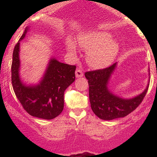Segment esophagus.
<instances>
[{
	"label": "esophagus",
	"mask_w": 157,
	"mask_h": 157,
	"mask_svg": "<svg viewBox=\"0 0 157 157\" xmlns=\"http://www.w3.org/2000/svg\"><path fill=\"white\" fill-rule=\"evenodd\" d=\"M75 75H76L77 77H81L83 76V73H82V70H80V68H77L75 71Z\"/></svg>",
	"instance_id": "obj_1"
}]
</instances>
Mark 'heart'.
<instances>
[{
	"instance_id": "b5f03b06",
	"label": "heart",
	"mask_w": 157,
	"mask_h": 157,
	"mask_svg": "<svg viewBox=\"0 0 157 157\" xmlns=\"http://www.w3.org/2000/svg\"><path fill=\"white\" fill-rule=\"evenodd\" d=\"M77 44L88 49L87 60L94 68H101L111 64L118 53L119 46L112 36L105 32H91L79 36ZM66 49L71 55L77 54L76 44L71 39L66 42Z\"/></svg>"
}]
</instances>
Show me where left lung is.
I'll return each instance as SVG.
<instances>
[{
    "label": "left lung",
    "instance_id": "left-lung-1",
    "mask_svg": "<svg viewBox=\"0 0 157 157\" xmlns=\"http://www.w3.org/2000/svg\"><path fill=\"white\" fill-rule=\"evenodd\" d=\"M117 65V63H115L103 69L85 73L89 85L91 109L99 118L104 120L124 117L132 112L143 100L148 89L149 84H147L143 92L131 99H123L113 94L109 91L108 84Z\"/></svg>",
    "mask_w": 157,
    "mask_h": 157
}]
</instances>
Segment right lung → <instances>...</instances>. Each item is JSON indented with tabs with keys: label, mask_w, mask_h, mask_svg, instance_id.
Returning <instances> with one entry per match:
<instances>
[{
	"label": "right lung",
	"mask_w": 157,
	"mask_h": 157,
	"mask_svg": "<svg viewBox=\"0 0 157 157\" xmlns=\"http://www.w3.org/2000/svg\"><path fill=\"white\" fill-rule=\"evenodd\" d=\"M26 27L13 51L12 63V84L14 91L27 113L32 117L52 120L60 114L64 107V92L75 80L76 66L51 58L39 84L27 86L19 75L20 41L26 36Z\"/></svg>",
	"instance_id": "obj_1"
}]
</instances>
